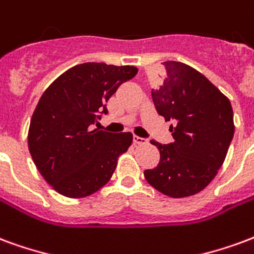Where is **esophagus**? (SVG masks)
I'll return each instance as SVG.
<instances>
[{"mask_svg":"<svg viewBox=\"0 0 254 254\" xmlns=\"http://www.w3.org/2000/svg\"><path fill=\"white\" fill-rule=\"evenodd\" d=\"M134 143H136V145H145L146 139H143V138H140V136H136V135H134Z\"/></svg>","mask_w":254,"mask_h":254,"instance_id":"34e87169","label":"esophagus"}]
</instances>
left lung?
Here are the masks:
<instances>
[{
    "instance_id": "8db88e82",
    "label": "left lung",
    "mask_w": 254,
    "mask_h": 254,
    "mask_svg": "<svg viewBox=\"0 0 254 254\" xmlns=\"http://www.w3.org/2000/svg\"><path fill=\"white\" fill-rule=\"evenodd\" d=\"M164 84L153 89L157 112L170 126L173 143L161 145V160L145 170L150 186L170 197L199 193L214 180L223 165L234 135L230 100L196 68L183 62H165Z\"/></svg>"
}]
</instances>
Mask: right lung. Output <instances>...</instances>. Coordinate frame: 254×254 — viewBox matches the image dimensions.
Listing matches in <instances>:
<instances>
[{"label": "right lung", "mask_w": 254, "mask_h": 254, "mask_svg": "<svg viewBox=\"0 0 254 254\" xmlns=\"http://www.w3.org/2000/svg\"><path fill=\"white\" fill-rule=\"evenodd\" d=\"M136 73L135 66L88 62L66 70L44 90L31 118L28 149L58 193L85 197L111 180L132 134L93 129V125L108 112L109 97Z\"/></svg>", "instance_id": "right-lung-1"}]
</instances>
